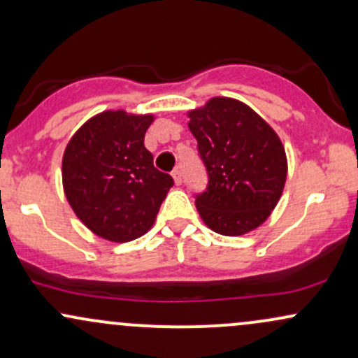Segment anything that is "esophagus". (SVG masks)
I'll return each mask as SVG.
<instances>
[{
    "instance_id": "34e87169",
    "label": "esophagus",
    "mask_w": 358,
    "mask_h": 358,
    "mask_svg": "<svg viewBox=\"0 0 358 358\" xmlns=\"http://www.w3.org/2000/svg\"><path fill=\"white\" fill-rule=\"evenodd\" d=\"M173 180H175V183L176 185H182L183 183V176H182V170H180V168H175L173 170Z\"/></svg>"
}]
</instances>
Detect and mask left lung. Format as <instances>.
I'll list each match as a JSON object with an SVG mask.
<instances>
[{
  "label": "left lung",
  "mask_w": 358,
  "mask_h": 358,
  "mask_svg": "<svg viewBox=\"0 0 358 358\" xmlns=\"http://www.w3.org/2000/svg\"><path fill=\"white\" fill-rule=\"evenodd\" d=\"M188 127L208 178L205 190L195 195L205 224L222 236L259 227L285 188L281 139L249 106L227 97H213L192 110Z\"/></svg>",
  "instance_id": "obj_1"
}]
</instances>
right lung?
Segmentation results:
<instances>
[{"mask_svg": "<svg viewBox=\"0 0 358 358\" xmlns=\"http://www.w3.org/2000/svg\"><path fill=\"white\" fill-rule=\"evenodd\" d=\"M151 122L153 116L106 110L89 119L65 148L62 180L69 203L90 231L108 241L141 237L175 183L155 168L145 148Z\"/></svg>", "mask_w": 358, "mask_h": 358, "instance_id": "obj_1", "label": "right lung"}]
</instances>
